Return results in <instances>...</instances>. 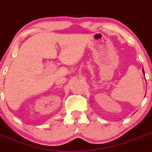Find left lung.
I'll use <instances>...</instances> for the list:
<instances>
[{
  "label": "left lung",
  "instance_id": "1",
  "mask_svg": "<svg viewBox=\"0 0 152 152\" xmlns=\"http://www.w3.org/2000/svg\"><path fill=\"white\" fill-rule=\"evenodd\" d=\"M142 72H143V74L145 75V72H144V69H142Z\"/></svg>",
  "mask_w": 152,
  "mask_h": 152
}]
</instances>
